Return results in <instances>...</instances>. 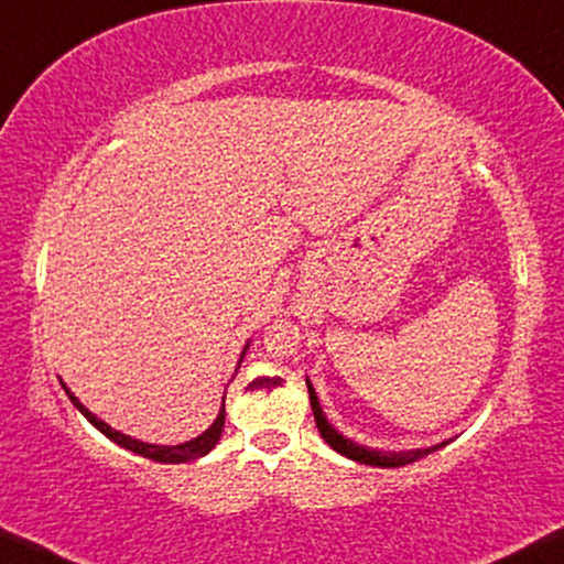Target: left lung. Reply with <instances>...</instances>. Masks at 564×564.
<instances>
[{"instance_id":"left-lung-1","label":"left lung","mask_w":564,"mask_h":564,"mask_svg":"<svg viewBox=\"0 0 564 564\" xmlns=\"http://www.w3.org/2000/svg\"><path fill=\"white\" fill-rule=\"evenodd\" d=\"M307 382V392H311V405H313V415H315V426H318L321 436L326 438V444L330 449H336L338 454H344V457H349L354 462H361V465H372V467H403V465H411L415 459H423L426 454L442 449L449 442H442L436 446H429V449H411V452H380V449H367V446L361 444H354L351 438H346L344 434H338V431L330 426L326 415L321 411V403H318V395H315L311 380Z\"/></svg>"}]
</instances>
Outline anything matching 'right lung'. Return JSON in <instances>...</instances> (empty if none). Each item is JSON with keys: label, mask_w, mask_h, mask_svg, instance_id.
<instances>
[{"label": "right lung", "mask_w": 564, "mask_h": 564, "mask_svg": "<svg viewBox=\"0 0 564 564\" xmlns=\"http://www.w3.org/2000/svg\"><path fill=\"white\" fill-rule=\"evenodd\" d=\"M246 349H249V346H246ZM246 349H243V354H246ZM243 354H241V357H243ZM64 390H66L68 400H72V403H74L76 408H79V413L84 415V419H87L95 429L102 431V434H105L107 438H112V442L118 444V446H122V449L141 454V457H145V459L164 462V465H180V462H192V459H197V457H205V454L210 452L213 446L220 442V436H223V423H226V405H223L220 413H218V419L213 421V426L207 429V431H203V434H199L197 438H192V442H184V444H176V446L145 444V442H138V438H133V436L120 434V431H115L112 426H107V423L99 421L97 415L89 411V408H84V405L79 403V398H76L74 392L66 388V384H64Z\"/></svg>", "instance_id": "1"}]
</instances>
